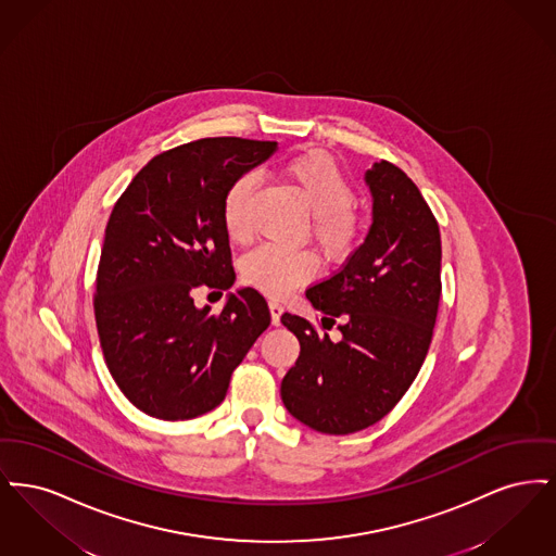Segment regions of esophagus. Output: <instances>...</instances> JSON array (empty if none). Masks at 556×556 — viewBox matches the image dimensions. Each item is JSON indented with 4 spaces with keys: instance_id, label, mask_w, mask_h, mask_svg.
Wrapping results in <instances>:
<instances>
[{
    "instance_id": "obj_1",
    "label": "esophagus",
    "mask_w": 556,
    "mask_h": 556,
    "mask_svg": "<svg viewBox=\"0 0 556 556\" xmlns=\"http://www.w3.org/2000/svg\"><path fill=\"white\" fill-rule=\"evenodd\" d=\"M268 308H270V320H273V325H279V323H281L283 306H281L277 300H268Z\"/></svg>"
}]
</instances>
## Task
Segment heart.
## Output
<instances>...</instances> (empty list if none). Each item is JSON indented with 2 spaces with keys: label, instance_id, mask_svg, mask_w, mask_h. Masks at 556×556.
Masks as SVG:
<instances>
[{
  "label": "heart",
  "instance_id": "b5f03b06",
  "mask_svg": "<svg viewBox=\"0 0 556 556\" xmlns=\"http://www.w3.org/2000/svg\"><path fill=\"white\" fill-rule=\"evenodd\" d=\"M283 175L313 212L311 238L318 254L331 265L344 263L367 236V218L354 206L356 191L344 170L331 156L308 152L288 160ZM254 186L256 177L243 173L227 187L223 198V225L236 243L252 239L250 198ZM315 275L317 261L308 250H286L266 243L241 261V279L273 298H281L293 288L308 283Z\"/></svg>",
  "mask_w": 556,
  "mask_h": 556
}]
</instances>
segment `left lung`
I'll return each mask as SVG.
<instances>
[{
    "mask_svg": "<svg viewBox=\"0 0 556 556\" xmlns=\"http://www.w3.org/2000/svg\"><path fill=\"white\" fill-rule=\"evenodd\" d=\"M367 184L369 236L338 273L306 290L323 313L320 325L281 315L300 342L281 381L283 404L300 424L329 435L381 421L406 394L431 344L442 295L440 227L419 187L388 160L372 164ZM333 326L338 341L326 333Z\"/></svg>",
    "mask_w": 556,
    "mask_h": 556,
    "instance_id": "1",
    "label": "left lung"
}]
</instances>
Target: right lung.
<instances>
[{
    "mask_svg": "<svg viewBox=\"0 0 556 556\" xmlns=\"http://www.w3.org/2000/svg\"><path fill=\"white\" fill-rule=\"evenodd\" d=\"M277 141L206 137L150 160L116 200L96 277L93 311L108 370L141 413L186 421L216 408L233 370L270 325L243 288L212 315L193 291L236 281L223 225L227 187Z\"/></svg>",
    "mask_w": 556,
    "mask_h": 556,
    "instance_id": "add662e5",
    "label": "right lung"
}]
</instances>
